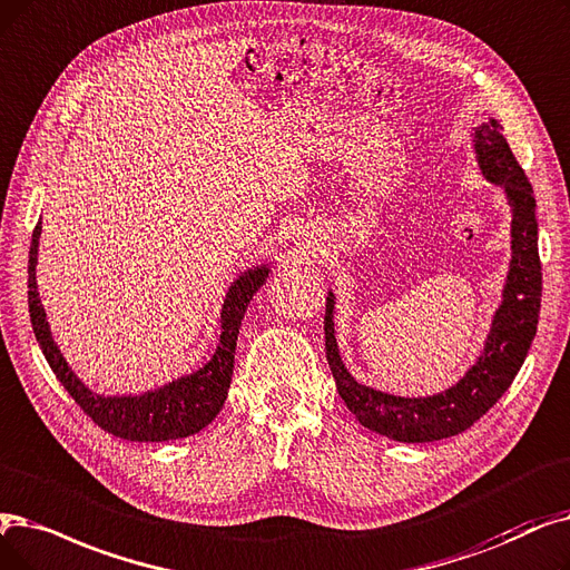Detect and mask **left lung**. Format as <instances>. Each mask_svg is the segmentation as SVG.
I'll use <instances>...</instances> for the list:
<instances>
[{
	"label": "left lung",
	"mask_w": 570,
	"mask_h": 570,
	"mask_svg": "<svg viewBox=\"0 0 570 570\" xmlns=\"http://www.w3.org/2000/svg\"><path fill=\"white\" fill-rule=\"evenodd\" d=\"M475 158L487 181L499 184L508 197L510 224V269L503 301L493 314L484 350L468 373L435 395L405 399L365 386L344 367L335 340V295L326 298V358L337 384L340 399L358 419V424L399 442H433L452 438L473 426L482 414L499 403L522 367L538 328L542 272L538 258V220L533 188L512 156L497 118L473 128Z\"/></svg>",
	"instance_id": "8db88e82"
}]
</instances>
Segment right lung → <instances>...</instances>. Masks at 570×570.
<instances>
[{
  "label": "right lung",
  "instance_id": "1",
  "mask_svg": "<svg viewBox=\"0 0 570 570\" xmlns=\"http://www.w3.org/2000/svg\"><path fill=\"white\" fill-rule=\"evenodd\" d=\"M41 220L32 233L30 265H28V305L32 328L41 352L67 389L77 405L92 419V422L107 433L132 440V442H165L179 440L200 433L214 422V416L226 403V395L235 367V346L246 307H249L254 293L265 284L269 265H256L230 284L224 307H220V340L214 356L190 375L171 380L169 384L144 391L139 395H100L92 393L77 375L71 373L65 356L51 335V326L46 321L43 305L37 291V254H39Z\"/></svg>",
  "mask_w": 570,
  "mask_h": 570
}]
</instances>
